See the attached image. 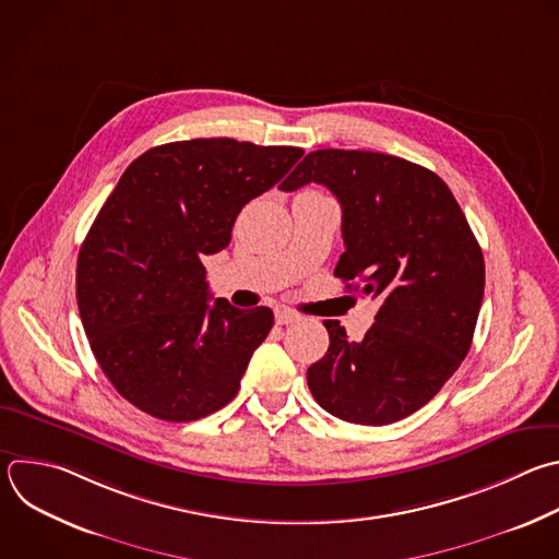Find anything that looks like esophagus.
Listing matches in <instances>:
<instances>
[{
	"label": "esophagus",
	"mask_w": 559,
	"mask_h": 559,
	"mask_svg": "<svg viewBox=\"0 0 559 559\" xmlns=\"http://www.w3.org/2000/svg\"><path fill=\"white\" fill-rule=\"evenodd\" d=\"M274 318H276V324H294V322L300 320V316H298L296 311L285 309V307H278L276 313H274Z\"/></svg>",
	"instance_id": "1"
}]
</instances>
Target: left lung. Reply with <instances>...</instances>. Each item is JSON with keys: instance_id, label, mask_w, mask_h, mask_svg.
<instances>
[{"instance_id": "1", "label": "left lung", "mask_w": 559, "mask_h": 559, "mask_svg": "<svg viewBox=\"0 0 559 559\" xmlns=\"http://www.w3.org/2000/svg\"><path fill=\"white\" fill-rule=\"evenodd\" d=\"M309 181L342 206L344 252L333 274L380 300L359 342L324 320L329 350L307 368L309 391L342 421L395 424L443 389L472 346L485 292L480 246L448 183L408 159L320 148L281 189Z\"/></svg>"}]
</instances>
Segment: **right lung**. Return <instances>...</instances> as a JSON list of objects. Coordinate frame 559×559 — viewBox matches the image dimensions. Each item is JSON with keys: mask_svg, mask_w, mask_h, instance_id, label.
I'll return each mask as SVG.
<instances>
[{"mask_svg": "<svg viewBox=\"0 0 559 559\" xmlns=\"http://www.w3.org/2000/svg\"><path fill=\"white\" fill-rule=\"evenodd\" d=\"M302 153L181 140L148 148L118 179L81 246L76 300L103 373L142 413L195 421L237 395L274 313L211 305L202 257L230 243L241 209Z\"/></svg>", "mask_w": 559, "mask_h": 559, "instance_id": "obj_1", "label": "right lung"}]
</instances>
